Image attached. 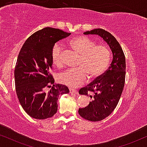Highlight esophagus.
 I'll list each match as a JSON object with an SVG mask.
<instances>
[{
	"instance_id": "esophagus-1",
	"label": "esophagus",
	"mask_w": 147,
	"mask_h": 147,
	"mask_svg": "<svg viewBox=\"0 0 147 147\" xmlns=\"http://www.w3.org/2000/svg\"><path fill=\"white\" fill-rule=\"evenodd\" d=\"M70 93L71 94H77L78 93V92H77V90H75V89H72V88H70Z\"/></svg>"
}]
</instances>
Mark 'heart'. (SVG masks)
Returning a JSON list of instances; mask_svg holds the SVG:
<instances>
[{"instance_id": "obj_1", "label": "heart", "mask_w": 147, "mask_h": 147, "mask_svg": "<svg viewBox=\"0 0 147 147\" xmlns=\"http://www.w3.org/2000/svg\"><path fill=\"white\" fill-rule=\"evenodd\" d=\"M69 45L79 55V68L61 73L58 77L59 83L71 88L78 87L85 83L88 76L90 79H97L109 68L111 51L107 45H96L95 41L84 36L72 38ZM52 61L57 68L63 66V48L59 43L52 48Z\"/></svg>"}]
</instances>
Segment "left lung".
<instances>
[{
  "mask_svg": "<svg viewBox=\"0 0 147 147\" xmlns=\"http://www.w3.org/2000/svg\"><path fill=\"white\" fill-rule=\"evenodd\" d=\"M85 34H97L108 43L113 53V61L106 71L95 79L79 92L89 95L92 101L85 108L79 109L84 119L99 122L112 113L117 106L125 83L126 59L122 47L116 38L103 29H95L84 32Z\"/></svg>",
  "mask_w": 147,
  "mask_h": 147,
  "instance_id": "8db88e82",
  "label": "left lung"
}]
</instances>
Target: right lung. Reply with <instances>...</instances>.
Returning <instances> with one entry per match:
<instances>
[{"label":"right lung","mask_w":147,"mask_h":147,"mask_svg":"<svg viewBox=\"0 0 147 147\" xmlns=\"http://www.w3.org/2000/svg\"><path fill=\"white\" fill-rule=\"evenodd\" d=\"M70 34L45 28L32 34L20 50L14 70L16 92L30 117L38 119L52 117L57 111L59 96L69 92L66 86L54 84L50 71L54 45Z\"/></svg>","instance_id":"add662e5"}]
</instances>
